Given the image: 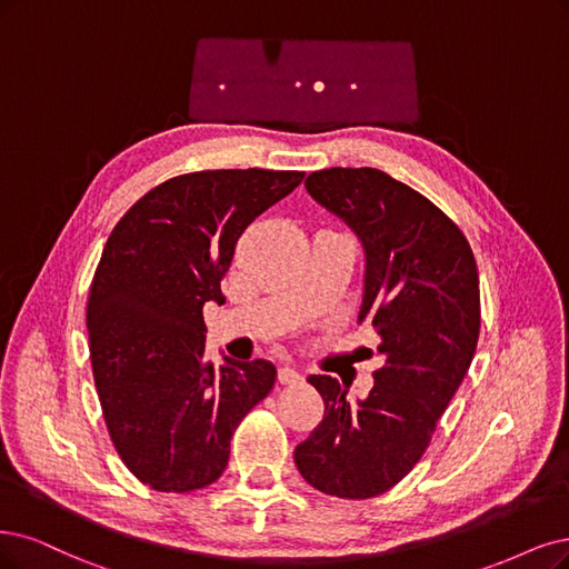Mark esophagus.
Masks as SVG:
<instances>
[{
    "mask_svg": "<svg viewBox=\"0 0 569 569\" xmlns=\"http://www.w3.org/2000/svg\"><path fill=\"white\" fill-rule=\"evenodd\" d=\"M279 382H281V385H298V382H302V375H300L296 368L281 366V368H279Z\"/></svg>",
    "mask_w": 569,
    "mask_h": 569,
    "instance_id": "1",
    "label": "esophagus"
}]
</instances>
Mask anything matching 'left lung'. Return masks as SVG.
Listing matches in <instances>:
<instances>
[{"label": "left lung", "instance_id": "8db88e82", "mask_svg": "<svg viewBox=\"0 0 569 569\" xmlns=\"http://www.w3.org/2000/svg\"><path fill=\"white\" fill-rule=\"evenodd\" d=\"M305 187L363 243L359 323L382 338L377 351L385 366L356 403L335 377H309L326 412L296 448V465L311 488L370 499L422 459L473 361L478 267L467 237L443 210L385 171L326 168L309 173Z\"/></svg>", "mask_w": 569, "mask_h": 569}]
</instances>
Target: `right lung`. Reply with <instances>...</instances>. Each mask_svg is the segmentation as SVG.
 <instances>
[{
	"instance_id": "right-lung-1",
	"label": "right lung",
	"mask_w": 569,
	"mask_h": 569,
	"mask_svg": "<svg viewBox=\"0 0 569 569\" xmlns=\"http://www.w3.org/2000/svg\"><path fill=\"white\" fill-rule=\"evenodd\" d=\"M302 171L187 173L131 206L104 243L87 305L104 425L129 471L159 492L216 482L241 419L271 391L264 359H203V305L243 229L302 182Z\"/></svg>"
}]
</instances>
